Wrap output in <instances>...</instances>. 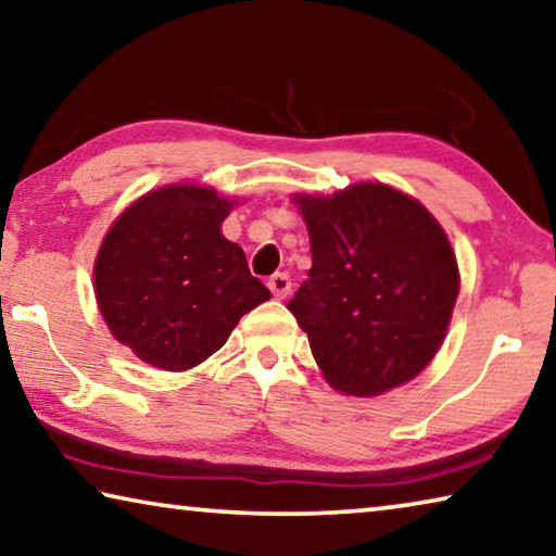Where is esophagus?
I'll list each match as a JSON object with an SVG mask.
<instances>
[{
    "mask_svg": "<svg viewBox=\"0 0 556 556\" xmlns=\"http://www.w3.org/2000/svg\"><path fill=\"white\" fill-rule=\"evenodd\" d=\"M267 287L277 299H287L289 292H292V279H289V275H285V271H277V275L269 277Z\"/></svg>",
    "mask_w": 556,
    "mask_h": 556,
    "instance_id": "34e87169",
    "label": "esophagus"
}]
</instances>
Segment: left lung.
<instances>
[{"mask_svg": "<svg viewBox=\"0 0 556 556\" xmlns=\"http://www.w3.org/2000/svg\"><path fill=\"white\" fill-rule=\"evenodd\" d=\"M294 202L309 230L312 269L287 309L326 381L366 399L416 378L438 354L460 292L443 227L383 182Z\"/></svg>", "mask_w": 556, "mask_h": 556, "instance_id": "obj_1", "label": "left lung"}]
</instances>
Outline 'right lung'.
<instances>
[{
	"instance_id": "obj_1",
	"label": "right lung",
	"mask_w": 556,
	"mask_h": 556,
	"mask_svg": "<svg viewBox=\"0 0 556 556\" xmlns=\"http://www.w3.org/2000/svg\"><path fill=\"white\" fill-rule=\"evenodd\" d=\"M232 205L213 188L165 185L136 200L105 235L93 264L99 309L146 364L188 371L269 299L242 247L219 232Z\"/></svg>"
}]
</instances>
